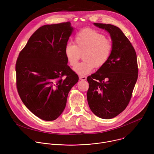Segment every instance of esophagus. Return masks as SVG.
Here are the masks:
<instances>
[{"label":"esophagus","instance_id":"obj_1","mask_svg":"<svg viewBox=\"0 0 154 154\" xmlns=\"http://www.w3.org/2000/svg\"><path fill=\"white\" fill-rule=\"evenodd\" d=\"M79 79H80V80H86V76H84V75H83V76H80V77H79Z\"/></svg>","mask_w":154,"mask_h":154}]
</instances>
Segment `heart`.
<instances>
[{
  "mask_svg": "<svg viewBox=\"0 0 154 154\" xmlns=\"http://www.w3.org/2000/svg\"><path fill=\"white\" fill-rule=\"evenodd\" d=\"M74 44H68L64 49L65 56L69 64L74 67L83 54V61L74 68L80 75H86L94 68H100L108 61L113 50L111 39L102 33L91 29H85L75 36Z\"/></svg>",
  "mask_w": 154,
  "mask_h": 154,
  "instance_id": "heart-1",
  "label": "heart"
}]
</instances>
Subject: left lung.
I'll use <instances>...</instances> for the list:
<instances>
[{
  "label": "left lung",
  "mask_w": 154,
  "mask_h": 154,
  "mask_svg": "<svg viewBox=\"0 0 154 154\" xmlns=\"http://www.w3.org/2000/svg\"><path fill=\"white\" fill-rule=\"evenodd\" d=\"M110 35L113 50L108 61L87 77V100L92 112L102 119H112L128 105L138 79L136 52L121 30L112 24L94 23Z\"/></svg>",
  "instance_id": "8db88e82"
}]
</instances>
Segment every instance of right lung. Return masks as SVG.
Listing matches in <instances>:
<instances>
[{
	"mask_svg": "<svg viewBox=\"0 0 154 154\" xmlns=\"http://www.w3.org/2000/svg\"><path fill=\"white\" fill-rule=\"evenodd\" d=\"M73 30L70 22L39 27L17 59L19 95L29 110L42 120H55L63 113L68 93L79 80L64 53Z\"/></svg>",
	"mask_w": 154,
	"mask_h": 154,
	"instance_id": "1",
	"label": "right lung"
}]
</instances>
